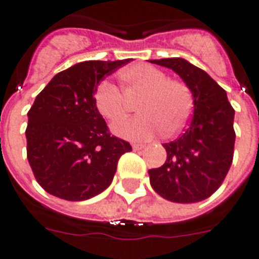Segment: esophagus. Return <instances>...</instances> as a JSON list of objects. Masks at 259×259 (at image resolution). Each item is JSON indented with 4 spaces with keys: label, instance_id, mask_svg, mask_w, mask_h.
Here are the masks:
<instances>
[{
    "label": "esophagus",
    "instance_id": "obj_1",
    "mask_svg": "<svg viewBox=\"0 0 259 259\" xmlns=\"http://www.w3.org/2000/svg\"><path fill=\"white\" fill-rule=\"evenodd\" d=\"M144 147H145L144 144H139V143H134V144H132L134 151H140V149H143Z\"/></svg>",
    "mask_w": 259,
    "mask_h": 259
}]
</instances>
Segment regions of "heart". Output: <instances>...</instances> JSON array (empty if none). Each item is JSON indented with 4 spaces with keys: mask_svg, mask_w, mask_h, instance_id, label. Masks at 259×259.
Masks as SVG:
<instances>
[{
    "mask_svg": "<svg viewBox=\"0 0 259 259\" xmlns=\"http://www.w3.org/2000/svg\"><path fill=\"white\" fill-rule=\"evenodd\" d=\"M120 90L108 81L97 85L93 101L98 114L108 123H118L138 101L136 118L115 125L114 132L131 140H147L161 131L173 138L183 131L194 110L193 92L181 79L167 78L163 70L148 64H136L119 73Z\"/></svg>",
    "mask_w": 259,
    "mask_h": 259,
    "instance_id": "heart-1",
    "label": "heart"
}]
</instances>
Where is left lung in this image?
Listing matches in <instances>:
<instances>
[{
  "mask_svg": "<svg viewBox=\"0 0 259 259\" xmlns=\"http://www.w3.org/2000/svg\"><path fill=\"white\" fill-rule=\"evenodd\" d=\"M173 69L190 86L194 114L180 138L165 143L166 161L151 169L153 190L174 203H196L222 186L233 161L235 110L227 93L203 69L185 59L151 60Z\"/></svg>",
  "mask_w": 259,
  "mask_h": 259,
  "instance_id": "1",
  "label": "left lung"
}]
</instances>
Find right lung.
<instances>
[{"mask_svg": "<svg viewBox=\"0 0 259 259\" xmlns=\"http://www.w3.org/2000/svg\"><path fill=\"white\" fill-rule=\"evenodd\" d=\"M130 61L78 63L57 73L36 96L27 112V160L48 194L79 202L111 185L119 158L132 147L110 134L93 94Z\"/></svg>", "mask_w": 259, "mask_h": 259, "instance_id": "obj_1", "label": "right lung"}]
</instances>
